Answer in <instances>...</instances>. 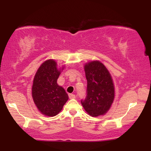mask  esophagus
Masks as SVG:
<instances>
[{
    "instance_id": "34e87169",
    "label": "esophagus",
    "mask_w": 151,
    "mask_h": 151,
    "mask_svg": "<svg viewBox=\"0 0 151 151\" xmlns=\"http://www.w3.org/2000/svg\"><path fill=\"white\" fill-rule=\"evenodd\" d=\"M69 99H75V95L74 94H69Z\"/></svg>"
}]
</instances>
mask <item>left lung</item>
<instances>
[{
	"label": "left lung",
	"mask_w": 151,
	"mask_h": 151,
	"mask_svg": "<svg viewBox=\"0 0 151 151\" xmlns=\"http://www.w3.org/2000/svg\"><path fill=\"white\" fill-rule=\"evenodd\" d=\"M87 80L86 97L81 101L84 109L91 116L105 114L114 99V86L109 71L103 63L93 60L85 64Z\"/></svg>",
	"instance_id": "1"
}]
</instances>
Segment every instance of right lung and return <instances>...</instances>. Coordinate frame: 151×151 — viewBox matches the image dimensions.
<instances>
[{"mask_svg":"<svg viewBox=\"0 0 151 151\" xmlns=\"http://www.w3.org/2000/svg\"><path fill=\"white\" fill-rule=\"evenodd\" d=\"M65 66L59 68L55 60L45 61L36 73L32 86L33 101L43 115L54 116L62 111L68 99L65 89L57 79Z\"/></svg>","mask_w":151,"mask_h":151,"instance_id":"obj_1","label":"right lung"}]
</instances>
